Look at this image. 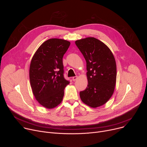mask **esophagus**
<instances>
[{"label": "esophagus", "mask_w": 147, "mask_h": 147, "mask_svg": "<svg viewBox=\"0 0 147 147\" xmlns=\"http://www.w3.org/2000/svg\"><path fill=\"white\" fill-rule=\"evenodd\" d=\"M77 78H78V77H77V76H75V77H73L72 78V80H73V81H75L76 80H77Z\"/></svg>", "instance_id": "1"}]
</instances>
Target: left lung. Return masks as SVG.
I'll return each instance as SVG.
<instances>
[{
  "instance_id": "1",
  "label": "left lung",
  "mask_w": 147,
  "mask_h": 147,
  "mask_svg": "<svg viewBox=\"0 0 147 147\" xmlns=\"http://www.w3.org/2000/svg\"><path fill=\"white\" fill-rule=\"evenodd\" d=\"M87 62V88L80 92L87 105L95 108L106 103L112 96L116 82L115 57L107 45L94 37L76 40Z\"/></svg>"
}]
</instances>
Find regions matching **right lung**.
<instances>
[{
	"mask_svg": "<svg viewBox=\"0 0 147 147\" xmlns=\"http://www.w3.org/2000/svg\"><path fill=\"white\" fill-rule=\"evenodd\" d=\"M70 42L62 39L45 41L34 53L30 66V81L36 100L47 109L61 102L64 90L70 82L63 76V57Z\"/></svg>",
	"mask_w": 147,
	"mask_h": 147,
	"instance_id": "obj_1",
	"label": "right lung"
}]
</instances>
